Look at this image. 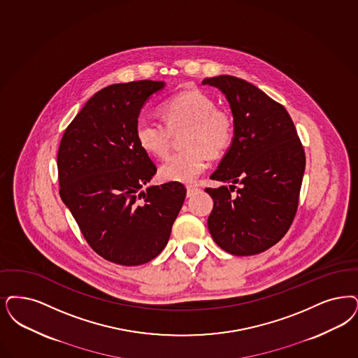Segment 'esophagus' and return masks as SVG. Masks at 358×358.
I'll use <instances>...</instances> for the list:
<instances>
[{"label":"esophagus","instance_id":"34e87169","mask_svg":"<svg viewBox=\"0 0 358 358\" xmlns=\"http://www.w3.org/2000/svg\"><path fill=\"white\" fill-rule=\"evenodd\" d=\"M199 190H200V187H197V186H186V194H187V197H192V196H193V194H196Z\"/></svg>","mask_w":358,"mask_h":358}]
</instances>
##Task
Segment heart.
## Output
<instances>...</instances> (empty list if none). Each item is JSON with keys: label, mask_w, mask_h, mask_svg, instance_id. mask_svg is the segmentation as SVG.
Instances as JSON below:
<instances>
[{"label": "heart", "mask_w": 358, "mask_h": 358, "mask_svg": "<svg viewBox=\"0 0 358 358\" xmlns=\"http://www.w3.org/2000/svg\"><path fill=\"white\" fill-rule=\"evenodd\" d=\"M162 121L141 117L134 136L143 152L165 157L171 149L172 133L185 129V150L165 159L159 174L166 181L193 182L209 165L208 155L217 157L234 138V118L228 110L215 108L210 96L200 90H186L164 101L159 106Z\"/></svg>", "instance_id": "1"}]
</instances>
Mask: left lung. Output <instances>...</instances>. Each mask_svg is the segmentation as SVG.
<instances>
[{"instance_id":"obj_1","label":"left lung","mask_w":358,"mask_h":358,"mask_svg":"<svg viewBox=\"0 0 358 358\" xmlns=\"http://www.w3.org/2000/svg\"><path fill=\"white\" fill-rule=\"evenodd\" d=\"M202 84L225 94L234 118L231 146L210 176L231 185L205 189L215 202L208 228L230 255L262 253L285 236L294 220L303 146L285 108L257 86L233 76L205 78Z\"/></svg>"}]
</instances>
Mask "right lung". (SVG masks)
<instances>
[{
    "label": "right lung",
    "instance_id": "add662e5",
    "mask_svg": "<svg viewBox=\"0 0 358 358\" xmlns=\"http://www.w3.org/2000/svg\"><path fill=\"white\" fill-rule=\"evenodd\" d=\"M162 81L106 86L65 129L58 148L59 196L89 246L118 265H143L169 241L186 196L181 182L145 185L157 166L134 136L145 101Z\"/></svg>",
    "mask_w": 358,
    "mask_h": 358
}]
</instances>
